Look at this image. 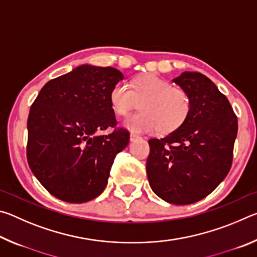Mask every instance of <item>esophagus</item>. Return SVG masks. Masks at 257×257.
<instances>
[{"instance_id": "obj_1", "label": "esophagus", "mask_w": 257, "mask_h": 257, "mask_svg": "<svg viewBox=\"0 0 257 257\" xmlns=\"http://www.w3.org/2000/svg\"><path fill=\"white\" fill-rule=\"evenodd\" d=\"M141 138V136L139 135H136V134H130V141L134 142V141H137V139Z\"/></svg>"}]
</instances>
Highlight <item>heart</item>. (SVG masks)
<instances>
[{"label": "heart", "instance_id": "obj_1", "mask_svg": "<svg viewBox=\"0 0 257 257\" xmlns=\"http://www.w3.org/2000/svg\"><path fill=\"white\" fill-rule=\"evenodd\" d=\"M137 102L142 111L125 121V127L134 133L171 134L186 122L191 111L189 94L155 75L135 78L129 87H112L110 103L116 115L127 116Z\"/></svg>", "mask_w": 257, "mask_h": 257}]
</instances>
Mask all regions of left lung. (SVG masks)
Masks as SVG:
<instances>
[{
  "instance_id": "obj_1",
  "label": "left lung",
  "mask_w": 257,
  "mask_h": 257,
  "mask_svg": "<svg viewBox=\"0 0 257 257\" xmlns=\"http://www.w3.org/2000/svg\"><path fill=\"white\" fill-rule=\"evenodd\" d=\"M173 81L189 94L190 114L176 132L150 139L146 171L160 198L187 205L206 197L227 177L238 120L228 98L206 76L182 72Z\"/></svg>"
}]
</instances>
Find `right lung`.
I'll return each instance as SVG.
<instances>
[{
	"label": "right lung",
	"instance_id": "obj_1",
	"mask_svg": "<svg viewBox=\"0 0 257 257\" xmlns=\"http://www.w3.org/2000/svg\"><path fill=\"white\" fill-rule=\"evenodd\" d=\"M123 79L114 68L80 66L46 82L30 106L27 161L44 188L61 201L85 203L103 193L116 154L130 134L116 127L112 87ZM111 126L113 132L96 133Z\"/></svg>",
	"mask_w": 257,
	"mask_h": 257
}]
</instances>
